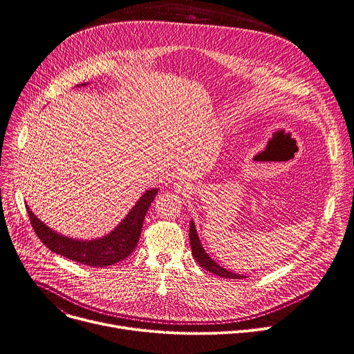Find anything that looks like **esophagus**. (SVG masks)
Wrapping results in <instances>:
<instances>
[{
    "label": "esophagus",
    "mask_w": 354,
    "mask_h": 354,
    "mask_svg": "<svg viewBox=\"0 0 354 354\" xmlns=\"http://www.w3.org/2000/svg\"><path fill=\"white\" fill-rule=\"evenodd\" d=\"M175 190H176V192H185V190H186L185 182H182V180L176 182V183H175Z\"/></svg>",
    "instance_id": "esophagus-1"
}]
</instances>
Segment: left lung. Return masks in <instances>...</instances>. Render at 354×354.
<instances>
[{"instance_id":"8db88e82","label":"left lung","mask_w":354,"mask_h":354,"mask_svg":"<svg viewBox=\"0 0 354 354\" xmlns=\"http://www.w3.org/2000/svg\"><path fill=\"white\" fill-rule=\"evenodd\" d=\"M189 239H190V247H192V254H194L195 260L198 261V264L207 270L209 272H213L214 275H218L221 278H233V279H241L245 278L244 275H239L234 272H230L227 270H224L223 267H220L214 260H212L210 257L206 254L205 248L201 244V240L198 237L196 233V227H195V223L194 220H190V229H189Z\"/></svg>"}]
</instances>
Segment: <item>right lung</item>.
I'll list each match as a JSON object with an SVG mask.
<instances>
[{"label": "right lung", "instance_id": "add662e5", "mask_svg": "<svg viewBox=\"0 0 354 354\" xmlns=\"http://www.w3.org/2000/svg\"><path fill=\"white\" fill-rule=\"evenodd\" d=\"M86 86V84H82ZM158 194V189H149L140 198L127 217L107 236L97 240H75L60 236L41 221L26 205L32 229L39 240L53 252L66 257L79 264L90 267H107L122 261L130 255L140 240L145 214Z\"/></svg>", "mask_w": 354, "mask_h": 354}]
</instances>
